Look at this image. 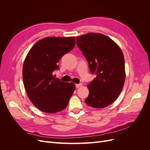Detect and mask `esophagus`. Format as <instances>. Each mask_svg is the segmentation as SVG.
<instances>
[{"label": "esophagus", "mask_w": 150, "mask_h": 150, "mask_svg": "<svg viewBox=\"0 0 150 150\" xmlns=\"http://www.w3.org/2000/svg\"><path fill=\"white\" fill-rule=\"evenodd\" d=\"M83 86V84L82 83H80V84H76V87L78 88H79V87H81V86Z\"/></svg>", "instance_id": "esophagus-1"}]
</instances>
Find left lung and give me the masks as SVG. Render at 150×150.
<instances>
[{"label":"left lung","instance_id":"8db88e82","mask_svg":"<svg viewBox=\"0 0 150 150\" xmlns=\"http://www.w3.org/2000/svg\"><path fill=\"white\" fill-rule=\"evenodd\" d=\"M76 44L96 77L88 85L89 106L103 108L119 96L125 81V58L115 41L103 34L88 33L76 38Z\"/></svg>","mask_w":150,"mask_h":150}]
</instances>
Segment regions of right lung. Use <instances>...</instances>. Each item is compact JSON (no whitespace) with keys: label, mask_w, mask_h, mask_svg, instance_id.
I'll use <instances>...</instances> for the list:
<instances>
[{"label":"right lung","mask_w":150,"mask_h":150,"mask_svg":"<svg viewBox=\"0 0 150 150\" xmlns=\"http://www.w3.org/2000/svg\"><path fill=\"white\" fill-rule=\"evenodd\" d=\"M76 44L74 37H47L31 47L24 62L22 78L27 94L34 105L47 113H56L67 107L76 89L53 75L60 59Z\"/></svg>","instance_id":"obj_1"}]
</instances>
